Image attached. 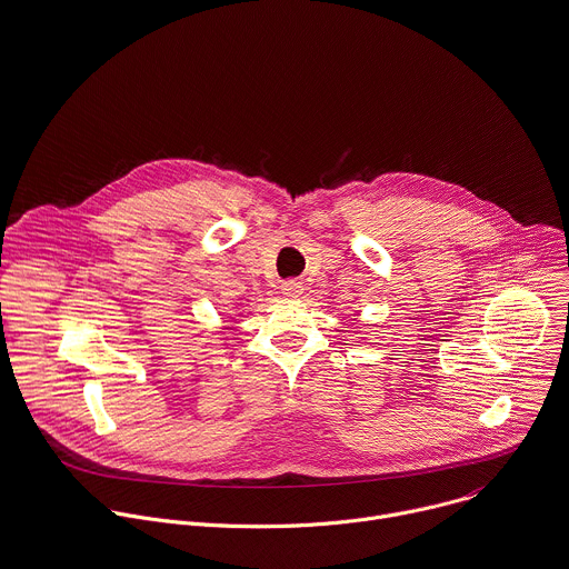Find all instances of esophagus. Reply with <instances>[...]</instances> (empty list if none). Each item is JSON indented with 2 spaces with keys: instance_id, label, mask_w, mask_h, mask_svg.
<instances>
[{
  "instance_id": "esophagus-1",
  "label": "esophagus",
  "mask_w": 569,
  "mask_h": 569,
  "mask_svg": "<svg viewBox=\"0 0 569 569\" xmlns=\"http://www.w3.org/2000/svg\"><path fill=\"white\" fill-rule=\"evenodd\" d=\"M281 292L288 299H297L303 292V283L299 279H288V281L281 283Z\"/></svg>"
}]
</instances>
